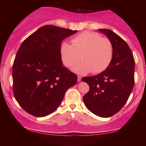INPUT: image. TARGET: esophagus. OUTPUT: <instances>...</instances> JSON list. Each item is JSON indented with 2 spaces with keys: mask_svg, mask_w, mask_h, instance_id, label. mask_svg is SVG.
I'll list each match as a JSON object with an SVG mask.
<instances>
[{
  "mask_svg": "<svg viewBox=\"0 0 146 146\" xmlns=\"http://www.w3.org/2000/svg\"><path fill=\"white\" fill-rule=\"evenodd\" d=\"M81 80H82V77L80 76H78V79H77L78 82H80Z\"/></svg>",
  "mask_w": 146,
  "mask_h": 146,
  "instance_id": "esophagus-1",
  "label": "esophagus"
}]
</instances>
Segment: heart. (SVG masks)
<instances>
[{
  "label": "heart",
  "instance_id": "obj_1",
  "mask_svg": "<svg viewBox=\"0 0 146 146\" xmlns=\"http://www.w3.org/2000/svg\"><path fill=\"white\" fill-rule=\"evenodd\" d=\"M72 44L63 42L60 47L62 63L70 68L81 59L80 63L72 68L74 72L85 74L88 72L98 74L104 71L110 64L113 58L112 44L109 39L94 32L84 31L71 40Z\"/></svg>",
  "mask_w": 146,
  "mask_h": 146
}]
</instances>
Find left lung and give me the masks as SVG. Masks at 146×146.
Wrapping results in <instances>:
<instances>
[{
  "mask_svg": "<svg viewBox=\"0 0 146 146\" xmlns=\"http://www.w3.org/2000/svg\"><path fill=\"white\" fill-rule=\"evenodd\" d=\"M112 44L113 58L109 66L94 76L82 78L89 85L83 97L91 112L102 117H110L122 108L134 85L135 60L125 41L108 29H99Z\"/></svg>",
  "mask_w": 146,
  "mask_h": 146,
  "instance_id": "8db88e82",
  "label": "left lung"
}]
</instances>
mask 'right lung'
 <instances>
[{"label":"right lung","instance_id":"1","mask_svg":"<svg viewBox=\"0 0 146 146\" xmlns=\"http://www.w3.org/2000/svg\"><path fill=\"white\" fill-rule=\"evenodd\" d=\"M76 32L46 25L22 43L13 66V88L27 113L36 117L50 114L76 84L77 75L63 66L60 55L61 42Z\"/></svg>","mask_w":146,"mask_h":146}]
</instances>
